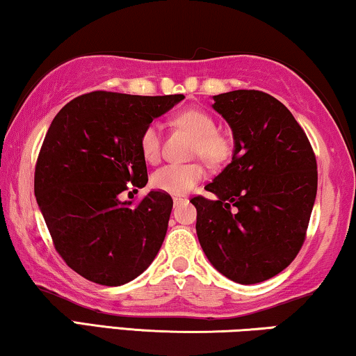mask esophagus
<instances>
[{"label":"esophagus","mask_w":356,"mask_h":356,"mask_svg":"<svg viewBox=\"0 0 356 356\" xmlns=\"http://www.w3.org/2000/svg\"><path fill=\"white\" fill-rule=\"evenodd\" d=\"M172 201H174V204H182V203H187V201H188V198H187V196H174V198H172Z\"/></svg>","instance_id":"obj_1"}]
</instances>
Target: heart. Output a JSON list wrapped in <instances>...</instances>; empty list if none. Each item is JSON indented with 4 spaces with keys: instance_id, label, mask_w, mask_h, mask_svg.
<instances>
[{
    "instance_id": "1",
    "label": "heart",
    "mask_w": 356,
    "mask_h": 356,
    "mask_svg": "<svg viewBox=\"0 0 356 356\" xmlns=\"http://www.w3.org/2000/svg\"><path fill=\"white\" fill-rule=\"evenodd\" d=\"M176 123L196 137L193 152L209 163L224 161L230 153L229 140L217 131V123L208 111L188 108L176 116ZM161 150V129L156 123L148 124L140 136V152L147 161H156ZM204 177L200 163H169L156 169L152 185L171 195L188 193Z\"/></svg>"
}]
</instances>
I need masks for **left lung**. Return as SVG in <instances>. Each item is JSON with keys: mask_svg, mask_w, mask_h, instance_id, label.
<instances>
[{"mask_svg": "<svg viewBox=\"0 0 356 356\" xmlns=\"http://www.w3.org/2000/svg\"><path fill=\"white\" fill-rule=\"evenodd\" d=\"M233 132L232 163L195 196L196 235L216 270L240 284L261 283L294 261L316 198V158L293 113L254 89L214 95Z\"/></svg>", "mask_w": 356, "mask_h": 356, "instance_id": "obj_1", "label": "left lung"}]
</instances>
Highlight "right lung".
Returning a JSON list of instances; mask_svg holds the SVG:
<instances>
[{
	"instance_id": "right-lung-1",
	"label": "right lung",
	"mask_w": 356,
	"mask_h": 356,
	"mask_svg": "<svg viewBox=\"0 0 356 356\" xmlns=\"http://www.w3.org/2000/svg\"><path fill=\"white\" fill-rule=\"evenodd\" d=\"M182 99L94 91L70 100L47 129L35 168L36 201L56 251L92 283H129L160 251L171 196L150 192L132 206L120 193L147 185L142 132Z\"/></svg>"
}]
</instances>
